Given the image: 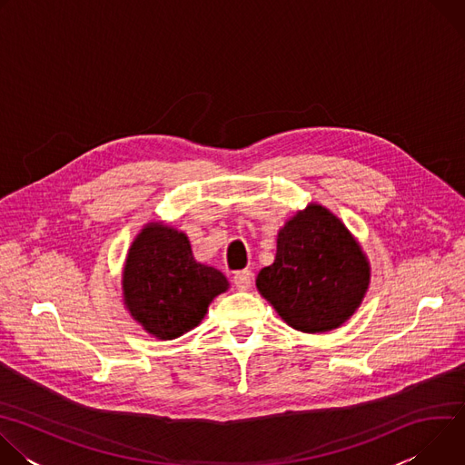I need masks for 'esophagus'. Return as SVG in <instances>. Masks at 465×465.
<instances>
[{"label": "esophagus", "mask_w": 465, "mask_h": 465, "mask_svg": "<svg viewBox=\"0 0 465 465\" xmlns=\"http://www.w3.org/2000/svg\"><path fill=\"white\" fill-rule=\"evenodd\" d=\"M233 283L239 291H248L252 285V272L250 271H239L233 276Z\"/></svg>", "instance_id": "1"}]
</instances>
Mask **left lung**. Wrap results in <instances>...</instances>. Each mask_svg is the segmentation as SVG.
Segmentation results:
<instances>
[{"instance_id":"1","label":"left lung","mask_w":465,"mask_h":465,"mask_svg":"<svg viewBox=\"0 0 465 465\" xmlns=\"http://www.w3.org/2000/svg\"><path fill=\"white\" fill-rule=\"evenodd\" d=\"M370 267L348 228L311 204L278 233L276 259L255 280L278 314L303 333L344 323L361 305Z\"/></svg>"}]
</instances>
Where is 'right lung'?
<instances>
[{
    "label": "right lung",
    "mask_w": 465,
    "mask_h": 465,
    "mask_svg": "<svg viewBox=\"0 0 465 465\" xmlns=\"http://www.w3.org/2000/svg\"><path fill=\"white\" fill-rule=\"evenodd\" d=\"M228 289L224 274L194 261L185 233L149 224L132 242L123 272L124 303L151 335L171 341L201 323Z\"/></svg>",
    "instance_id": "add662e5"
}]
</instances>
